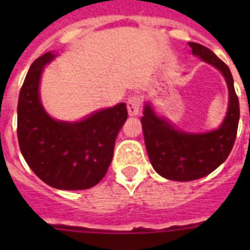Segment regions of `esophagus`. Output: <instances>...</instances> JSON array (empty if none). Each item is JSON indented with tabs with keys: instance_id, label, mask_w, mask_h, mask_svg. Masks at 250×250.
<instances>
[{
	"instance_id": "34e87169",
	"label": "esophagus",
	"mask_w": 250,
	"mask_h": 250,
	"mask_svg": "<svg viewBox=\"0 0 250 250\" xmlns=\"http://www.w3.org/2000/svg\"><path fill=\"white\" fill-rule=\"evenodd\" d=\"M140 107H141L140 97H137V96L129 97V100L127 101V109H128V114L131 115V117H135V115H137V114L140 113Z\"/></svg>"
}]
</instances>
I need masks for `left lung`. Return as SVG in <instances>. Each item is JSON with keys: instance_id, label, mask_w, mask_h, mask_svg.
Returning a JSON list of instances; mask_svg holds the SVG:
<instances>
[{"instance_id": "obj_1", "label": "left lung", "mask_w": 250, "mask_h": 250, "mask_svg": "<svg viewBox=\"0 0 250 250\" xmlns=\"http://www.w3.org/2000/svg\"><path fill=\"white\" fill-rule=\"evenodd\" d=\"M188 45L194 56L221 70L229 85V104L221 127L208 133L180 132L157 117L150 105H145L141 125L149 160L161 176L176 182L204 178L223 164L235 144L240 118L239 98L229 66L204 45L197 42Z\"/></svg>"}]
</instances>
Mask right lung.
<instances>
[{
    "instance_id": "obj_1",
    "label": "right lung",
    "mask_w": 250,
    "mask_h": 250,
    "mask_svg": "<svg viewBox=\"0 0 250 250\" xmlns=\"http://www.w3.org/2000/svg\"><path fill=\"white\" fill-rule=\"evenodd\" d=\"M54 58H37L28 70L18 100V141L25 162L57 189H88L101 182L113 160L118 132L127 119L125 104L101 110L76 123L54 121L39 97L41 72Z\"/></svg>"
}]
</instances>
